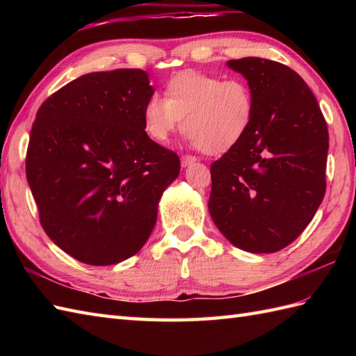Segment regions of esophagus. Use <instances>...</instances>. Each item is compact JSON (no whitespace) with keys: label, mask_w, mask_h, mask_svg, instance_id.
Segmentation results:
<instances>
[{"label":"esophagus","mask_w":356,"mask_h":356,"mask_svg":"<svg viewBox=\"0 0 356 356\" xmlns=\"http://www.w3.org/2000/svg\"><path fill=\"white\" fill-rule=\"evenodd\" d=\"M195 162H197V159H195L194 156L185 154V156L180 157V163H182L184 168H186V166H190V165H193V163H195Z\"/></svg>","instance_id":"esophagus-1"}]
</instances>
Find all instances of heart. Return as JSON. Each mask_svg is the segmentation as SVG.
I'll return each mask as SVG.
<instances>
[{"instance_id":"obj_1","label":"heart","mask_w":356,"mask_h":356,"mask_svg":"<svg viewBox=\"0 0 356 356\" xmlns=\"http://www.w3.org/2000/svg\"><path fill=\"white\" fill-rule=\"evenodd\" d=\"M163 96L165 99L151 96L143 105V128L149 138L166 142L184 128L193 145L213 156L237 147L255 115L254 93L241 78L223 81L213 74L184 72L166 82Z\"/></svg>"}]
</instances>
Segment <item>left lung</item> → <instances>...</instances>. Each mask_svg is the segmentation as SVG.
<instances>
[{
	"mask_svg": "<svg viewBox=\"0 0 356 356\" xmlns=\"http://www.w3.org/2000/svg\"><path fill=\"white\" fill-rule=\"evenodd\" d=\"M251 87L252 125L211 165L208 209L229 243L254 254L291 245L326 193L329 133L320 105L298 73L263 58L226 63Z\"/></svg>",
	"mask_w": 356,
	"mask_h": 356,
	"instance_id": "1",
	"label": "left lung"
}]
</instances>
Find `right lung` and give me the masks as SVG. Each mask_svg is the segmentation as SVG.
<instances>
[{
    "label": "right lung",
    "instance_id": "1",
    "mask_svg": "<svg viewBox=\"0 0 356 356\" xmlns=\"http://www.w3.org/2000/svg\"><path fill=\"white\" fill-rule=\"evenodd\" d=\"M147 72L82 74L36 113L26 174L45 234L86 264L110 266L145 245L179 156L143 128Z\"/></svg>",
    "mask_w": 356,
    "mask_h": 356
}]
</instances>
